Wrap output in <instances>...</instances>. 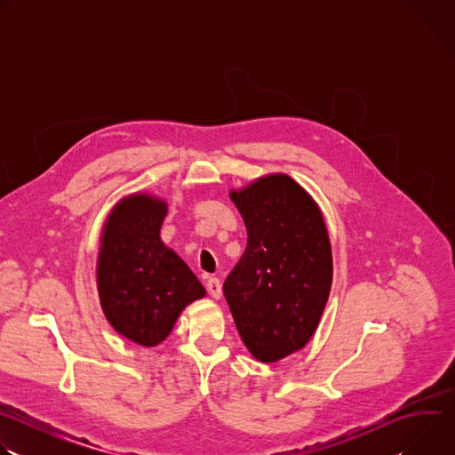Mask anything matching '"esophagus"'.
I'll return each mask as SVG.
<instances>
[{"label": "esophagus", "instance_id": "esophagus-1", "mask_svg": "<svg viewBox=\"0 0 455 455\" xmlns=\"http://www.w3.org/2000/svg\"><path fill=\"white\" fill-rule=\"evenodd\" d=\"M207 290H209L211 297H214L216 300L221 299V295H223V291H221V283H220V279H216V277H211V279L207 281Z\"/></svg>", "mask_w": 455, "mask_h": 455}]
</instances>
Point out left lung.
I'll list each match as a JSON object with an SVG mask.
<instances>
[{
	"label": "left lung",
	"mask_w": 455,
	"mask_h": 455,
	"mask_svg": "<svg viewBox=\"0 0 455 455\" xmlns=\"http://www.w3.org/2000/svg\"><path fill=\"white\" fill-rule=\"evenodd\" d=\"M246 250L223 284L235 328L257 362L274 363L315 335L333 281L326 220L311 194L284 172L232 188Z\"/></svg>",
	"instance_id": "1"
}]
</instances>
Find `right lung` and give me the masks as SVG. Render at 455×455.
<instances>
[{
	"label": "right lung",
	"instance_id": "obj_1",
	"mask_svg": "<svg viewBox=\"0 0 455 455\" xmlns=\"http://www.w3.org/2000/svg\"><path fill=\"white\" fill-rule=\"evenodd\" d=\"M167 202L151 192L122 196L104 220L97 291L111 328L142 347L162 344L181 311L207 295L204 284L162 237Z\"/></svg>",
	"mask_w": 455,
	"mask_h": 455
}]
</instances>
